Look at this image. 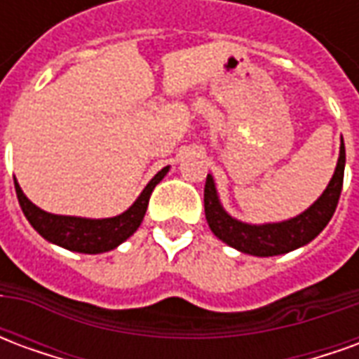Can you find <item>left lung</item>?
Instances as JSON below:
<instances>
[{"mask_svg": "<svg viewBox=\"0 0 359 359\" xmlns=\"http://www.w3.org/2000/svg\"><path fill=\"white\" fill-rule=\"evenodd\" d=\"M344 165H346V151H344V142H342L337 169L332 172V179L329 180L323 194L319 196L308 210L302 211L300 215L278 221V223H264V225L244 223L229 215L225 208L221 205L215 180L211 175H208L205 188H203V208H205V219H208L211 233L215 234L219 241L229 244L231 248L257 257L283 256L292 250L306 246L323 231L337 210L340 192H342V180H344Z\"/></svg>", "mask_w": 359, "mask_h": 359, "instance_id": "1", "label": "left lung"}]
</instances>
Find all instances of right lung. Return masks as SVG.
I'll list each match as a JSON object with an SVG mask.
<instances>
[{
	"label": "right lung",
	"mask_w": 359,
	"mask_h": 359,
	"mask_svg": "<svg viewBox=\"0 0 359 359\" xmlns=\"http://www.w3.org/2000/svg\"><path fill=\"white\" fill-rule=\"evenodd\" d=\"M169 172V165L157 172L154 179L149 180L142 194L136 198V202L123 211L121 215L105 219H88V217H73V215H55L48 211L40 210L38 205L28 200L25 192L20 190L19 182L15 179V190L19 198L20 210L28 219V223L34 226V231L51 244H57L61 248L81 254H103L115 250L118 244H123L126 238H130L148 210L149 196L154 188L163 180Z\"/></svg>",
	"instance_id": "add662e5"
}]
</instances>
